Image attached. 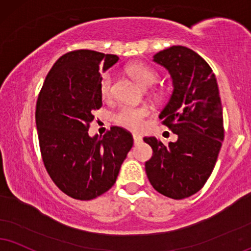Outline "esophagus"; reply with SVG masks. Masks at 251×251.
<instances>
[{"mask_svg": "<svg viewBox=\"0 0 251 251\" xmlns=\"http://www.w3.org/2000/svg\"><path fill=\"white\" fill-rule=\"evenodd\" d=\"M132 138H134V143L138 144L142 142V137L138 134H132Z\"/></svg>", "mask_w": 251, "mask_h": 251, "instance_id": "1", "label": "esophagus"}]
</instances>
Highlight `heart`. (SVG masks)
I'll return each mask as SVG.
<instances>
[{"mask_svg":"<svg viewBox=\"0 0 251 251\" xmlns=\"http://www.w3.org/2000/svg\"><path fill=\"white\" fill-rule=\"evenodd\" d=\"M128 72L142 87L150 88L156 85L159 80V73L149 65L143 63L132 64L128 67ZM113 78L110 74H104L101 80V95L103 99L110 98ZM150 114L147 106H134V104H123L114 114V121L116 125L129 130H140L144 125V119Z\"/></svg>","mask_w":251,"mask_h":251,"instance_id":"heart-1","label":"heart"}]
</instances>
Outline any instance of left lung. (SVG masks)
<instances>
[{
  "mask_svg": "<svg viewBox=\"0 0 251 251\" xmlns=\"http://www.w3.org/2000/svg\"><path fill=\"white\" fill-rule=\"evenodd\" d=\"M172 78L173 91L159 119L178 135L164 145L156 137H144L152 148L145 172L157 192L184 199L206 184L214 169L225 137L221 99L208 64L185 46H171L153 55Z\"/></svg>",
  "mask_w": 251,
  "mask_h": 251,
  "instance_id": "left-lung-1",
  "label": "left lung"
}]
</instances>
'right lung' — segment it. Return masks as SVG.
<instances>
[{
  "instance_id": "add662e5",
  "label": "right lung",
  "mask_w": 251,
  "mask_h": 251,
  "mask_svg": "<svg viewBox=\"0 0 251 251\" xmlns=\"http://www.w3.org/2000/svg\"><path fill=\"white\" fill-rule=\"evenodd\" d=\"M119 61L115 54L76 50L61 55L50 70L36 106V125L45 169L65 194L92 200L115 184L134 140L111 126L91 137L93 110L102 106L100 71Z\"/></svg>"
}]
</instances>
